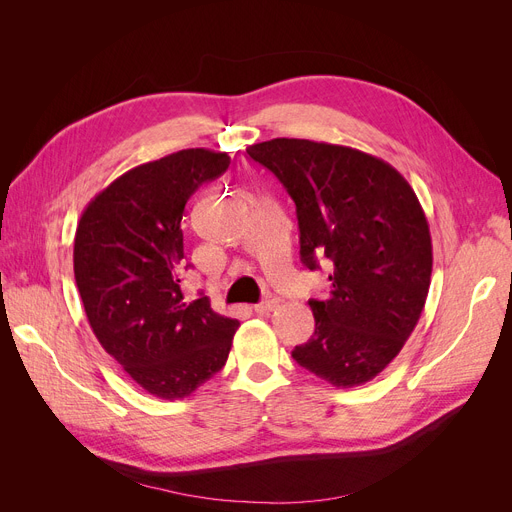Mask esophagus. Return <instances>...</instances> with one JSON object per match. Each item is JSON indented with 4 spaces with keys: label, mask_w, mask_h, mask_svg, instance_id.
<instances>
[{
    "label": "esophagus",
    "mask_w": 512,
    "mask_h": 512,
    "mask_svg": "<svg viewBox=\"0 0 512 512\" xmlns=\"http://www.w3.org/2000/svg\"><path fill=\"white\" fill-rule=\"evenodd\" d=\"M276 307H278L276 301H263V303L255 305V311H257L259 315H267V313H272Z\"/></svg>",
    "instance_id": "obj_1"
}]
</instances>
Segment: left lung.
<instances>
[{"label":"left lung","instance_id":"obj_1","mask_svg":"<svg viewBox=\"0 0 512 512\" xmlns=\"http://www.w3.org/2000/svg\"><path fill=\"white\" fill-rule=\"evenodd\" d=\"M247 153L297 205L301 261L334 265L328 299H311L313 336L292 359L336 388L382 373L415 330L432 280L421 203L384 159L353 147L272 139Z\"/></svg>","mask_w":512,"mask_h":512}]
</instances>
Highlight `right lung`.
Wrapping results in <instances>:
<instances>
[{
    "mask_svg": "<svg viewBox=\"0 0 512 512\" xmlns=\"http://www.w3.org/2000/svg\"><path fill=\"white\" fill-rule=\"evenodd\" d=\"M228 153L182 149L116 178L85 207L74 278L93 334L157 398H184L228 359L238 321L182 292L184 205L222 176Z\"/></svg>",
    "mask_w": 512,
    "mask_h": 512,
    "instance_id": "1",
    "label": "right lung"
}]
</instances>
